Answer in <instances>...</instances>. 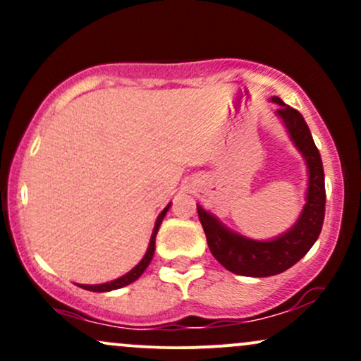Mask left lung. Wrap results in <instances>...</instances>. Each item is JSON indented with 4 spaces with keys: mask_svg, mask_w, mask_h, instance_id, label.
Masks as SVG:
<instances>
[{
    "mask_svg": "<svg viewBox=\"0 0 361 361\" xmlns=\"http://www.w3.org/2000/svg\"><path fill=\"white\" fill-rule=\"evenodd\" d=\"M271 100L280 105L276 114L283 118L290 137L304 154L309 168L307 204L302 210L299 221L288 233L281 234L273 241H252L231 233L214 215L197 205L198 219L205 231L207 243L214 258L226 270L243 276H271L288 270L307 255L312 244L317 241L324 222V169H322L319 149L314 144L307 123L299 111L285 105L279 97H273Z\"/></svg>",
    "mask_w": 361,
    "mask_h": 361,
    "instance_id": "obj_1",
    "label": "left lung"
}]
</instances>
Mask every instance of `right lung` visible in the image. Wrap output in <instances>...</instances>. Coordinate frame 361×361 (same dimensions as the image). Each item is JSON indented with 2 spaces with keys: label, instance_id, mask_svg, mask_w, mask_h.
I'll list each match as a JSON object with an SVG mask.
<instances>
[{
  "label": "right lung",
  "instance_id": "add662e5",
  "mask_svg": "<svg viewBox=\"0 0 361 361\" xmlns=\"http://www.w3.org/2000/svg\"><path fill=\"white\" fill-rule=\"evenodd\" d=\"M169 205H171V204H169ZM169 205L166 207V209L163 210V212L159 214V217H157L156 226H154V231H152L151 241H149V247H147L146 255H144L142 261H140V263L137 264V267L134 268V270H130V271L127 273V275L120 276V279H117V280L110 281V283H102V285H80V287H81V288H85V290H90V292H110V290L122 288V287H126V285L132 283V281L137 280L139 276L142 275V273H144V270H146V268L149 267V263H151L152 256H154V247H156V234H157V229H159L161 222H163V219H164V215H166V212H168Z\"/></svg>",
  "mask_w": 361,
  "mask_h": 361
}]
</instances>
